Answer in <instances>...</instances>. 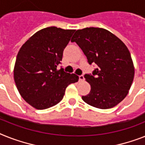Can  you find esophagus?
<instances>
[{
    "mask_svg": "<svg viewBox=\"0 0 145 145\" xmlns=\"http://www.w3.org/2000/svg\"><path fill=\"white\" fill-rule=\"evenodd\" d=\"M84 80V77L83 75H79V81H83Z\"/></svg>",
    "mask_w": 145,
    "mask_h": 145,
    "instance_id": "esophagus-1",
    "label": "esophagus"
}]
</instances>
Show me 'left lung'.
<instances>
[{
    "label": "left lung",
    "instance_id": "left-lung-1",
    "mask_svg": "<svg viewBox=\"0 0 145 145\" xmlns=\"http://www.w3.org/2000/svg\"><path fill=\"white\" fill-rule=\"evenodd\" d=\"M71 41L79 46L89 64L98 66L93 75H84L91 89L82 96L83 101L99 109L116 106L128 94L134 78V65L126 45L112 32L98 27L78 29Z\"/></svg>",
    "mask_w": 145,
    "mask_h": 145
}]
</instances>
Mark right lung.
I'll return each mask as SVG.
<instances>
[{"mask_svg": "<svg viewBox=\"0 0 145 145\" xmlns=\"http://www.w3.org/2000/svg\"><path fill=\"white\" fill-rule=\"evenodd\" d=\"M74 32L56 27L42 29L19 50L14 80L20 95L34 108L44 110L56 105L63 99L67 86L78 81L77 75L57 69Z\"/></svg>", "mask_w": 145, "mask_h": 145, "instance_id": "add662e5", "label": "right lung"}]
</instances>
